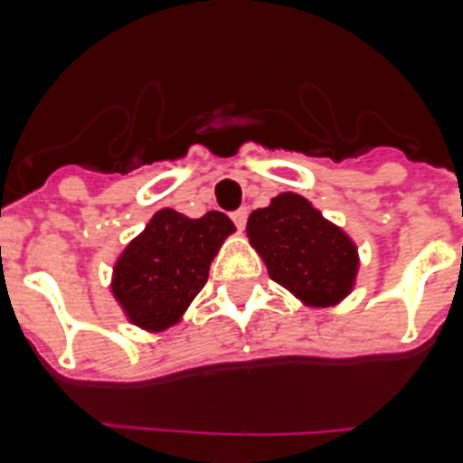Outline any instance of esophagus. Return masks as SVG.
Instances as JSON below:
<instances>
[{
  "label": "esophagus",
  "instance_id": "obj_1",
  "mask_svg": "<svg viewBox=\"0 0 463 463\" xmlns=\"http://www.w3.org/2000/svg\"><path fill=\"white\" fill-rule=\"evenodd\" d=\"M232 220H234L236 227L243 229L245 222H248V208H239V211L232 213Z\"/></svg>",
  "mask_w": 463,
  "mask_h": 463
}]
</instances>
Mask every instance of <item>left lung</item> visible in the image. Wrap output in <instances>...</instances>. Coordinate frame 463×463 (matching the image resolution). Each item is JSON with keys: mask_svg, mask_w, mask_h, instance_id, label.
<instances>
[{"mask_svg": "<svg viewBox=\"0 0 463 463\" xmlns=\"http://www.w3.org/2000/svg\"><path fill=\"white\" fill-rule=\"evenodd\" d=\"M248 239L271 280L306 306L326 308L353 292L357 245L301 194L282 192L248 218Z\"/></svg>", "mask_w": 463, "mask_h": 463, "instance_id": "obj_1", "label": "left lung"}]
</instances>
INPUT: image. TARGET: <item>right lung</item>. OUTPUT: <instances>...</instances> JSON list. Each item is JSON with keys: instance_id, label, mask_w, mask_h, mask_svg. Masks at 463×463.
<instances>
[{"instance_id": "obj_1", "label": "right lung", "mask_w": 463, "mask_h": 463, "mask_svg": "<svg viewBox=\"0 0 463 463\" xmlns=\"http://www.w3.org/2000/svg\"><path fill=\"white\" fill-rule=\"evenodd\" d=\"M234 232V222L220 211L202 218H187L174 208L155 213L113 267L110 292L127 320L146 331L181 322L206 285L213 257Z\"/></svg>"}]
</instances>
